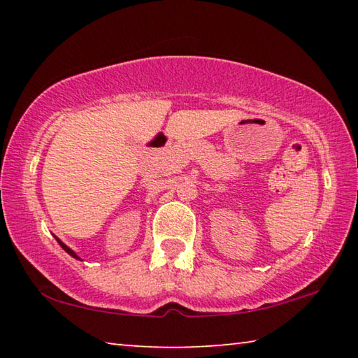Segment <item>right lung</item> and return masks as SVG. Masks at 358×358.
<instances>
[{"instance_id":"obj_1","label":"right lung","mask_w":358,"mask_h":358,"mask_svg":"<svg viewBox=\"0 0 358 358\" xmlns=\"http://www.w3.org/2000/svg\"><path fill=\"white\" fill-rule=\"evenodd\" d=\"M55 238H57V241H58V243H59V246H62V248H63V250H64L66 252H68V254H69V256H72V257H74V259H78V260H82L80 257H78V256H77V254H76L74 251H72V250H71V248H69V246H66V245L63 243V241H62V240H59L58 237H55Z\"/></svg>"}]
</instances>
